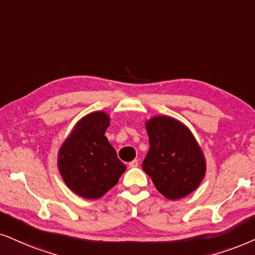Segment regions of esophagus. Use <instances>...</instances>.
I'll return each mask as SVG.
<instances>
[{"label":"esophagus","mask_w":255,"mask_h":255,"mask_svg":"<svg viewBox=\"0 0 255 255\" xmlns=\"http://www.w3.org/2000/svg\"><path fill=\"white\" fill-rule=\"evenodd\" d=\"M138 166V161L137 160H133L131 162H129V167L130 168H135V167Z\"/></svg>","instance_id":"obj_1"}]
</instances>
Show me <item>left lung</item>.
<instances>
[{
  "label": "left lung",
  "mask_w": 255,
  "mask_h": 255,
  "mask_svg": "<svg viewBox=\"0 0 255 255\" xmlns=\"http://www.w3.org/2000/svg\"><path fill=\"white\" fill-rule=\"evenodd\" d=\"M146 128L150 147L142 168L157 191L167 199L176 200L198 188L206 165L191 130L168 117L153 118Z\"/></svg>",
  "instance_id": "obj_1"
}]
</instances>
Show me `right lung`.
I'll return each mask as SVG.
<instances>
[{
	"label": "right lung",
	"mask_w": 255,
	"mask_h": 255,
	"mask_svg": "<svg viewBox=\"0 0 255 255\" xmlns=\"http://www.w3.org/2000/svg\"><path fill=\"white\" fill-rule=\"evenodd\" d=\"M109 118L95 112L77 122L59 154L61 175L74 193L99 199L117 185L127 166L119 160L105 131Z\"/></svg>",
	"instance_id": "obj_1"
}]
</instances>
